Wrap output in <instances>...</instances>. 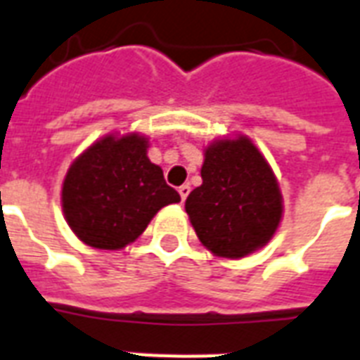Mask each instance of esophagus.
<instances>
[{
	"label": "esophagus",
	"instance_id": "34e87169",
	"mask_svg": "<svg viewBox=\"0 0 360 360\" xmlns=\"http://www.w3.org/2000/svg\"><path fill=\"white\" fill-rule=\"evenodd\" d=\"M188 193H191V187H188V185H181V187H179V196H181V200H183V202L187 200Z\"/></svg>",
	"mask_w": 360,
	"mask_h": 360
}]
</instances>
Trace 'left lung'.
Wrapping results in <instances>:
<instances>
[{
	"label": "left lung",
	"mask_w": 360,
	"mask_h": 360,
	"mask_svg": "<svg viewBox=\"0 0 360 360\" xmlns=\"http://www.w3.org/2000/svg\"><path fill=\"white\" fill-rule=\"evenodd\" d=\"M200 175L185 210L212 254L240 259L275 236L284 210L281 187L252 139L236 135L210 143Z\"/></svg>",
	"instance_id": "8db88e82"
}]
</instances>
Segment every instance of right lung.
<instances>
[{
	"instance_id": "add662e5",
	"label": "right lung",
	"mask_w": 360,
	"mask_h": 360,
	"mask_svg": "<svg viewBox=\"0 0 360 360\" xmlns=\"http://www.w3.org/2000/svg\"><path fill=\"white\" fill-rule=\"evenodd\" d=\"M146 148L145 135L108 133L70 164L60 204L68 227L84 244L122 250L139 238L162 207L181 200Z\"/></svg>"
}]
</instances>
